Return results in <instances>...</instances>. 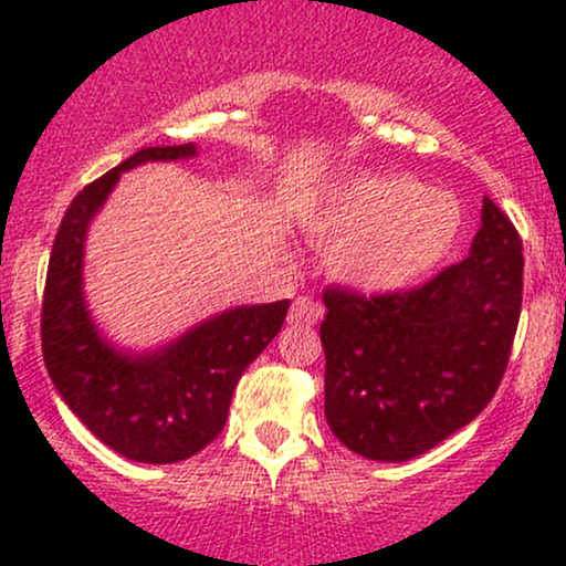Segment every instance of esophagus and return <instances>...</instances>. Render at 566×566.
Listing matches in <instances>:
<instances>
[{
    "instance_id": "1",
    "label": "esophagus",
    "mask_w": 566,
    "mask_h": 566,
    "mask_svg": "<svg viewBox=\"0 0 566 566\" xmlns=\"http://www.w3.org/2000/svg\"><path fill=\"white\" fill-rule=\"evenodd\" d=\"M322 316V305L314 301V297H297L292 303L290 314H287V324L292 327H314Z\"/></svg>"
}]
</instances>
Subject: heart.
<instances>
[{
	"instance_id": "b5f03b06",
	"label": "heart",
	"mask_w": 566,
	"mask_h": 566,
	"mask_svg": "<svg viewBox=\"0 0 566 566\" xmlns=\"http://www.w3.org/2000/svg\"><path fill=\"white\" fill-rule=\"evenodd\" d=\"M463 226L458 199L407 175H361L329 193L311 218L324 242L337 244L329 269L348 287L401 292L444 261Z\"/></svg>"
}]
</instances>
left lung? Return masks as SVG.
<instances>
[{
  "mask_svg": "<svg viewBox=\"0 0 566 566\" xmlns=\"http://www.w3.org/2000/svg\"><path fill=\"white\" fill-rule=\"evenodd\" d=\"M522 239L484 197L471 255L409 292L327 290L324 418L350 452L405 463L495 396L522 311Z\"/></svg>",
  "mask_w": 566,
  "mask_h": 566,
  "instance_id": "left-lung-1",
  "label": "left lung"
}]
</instances>
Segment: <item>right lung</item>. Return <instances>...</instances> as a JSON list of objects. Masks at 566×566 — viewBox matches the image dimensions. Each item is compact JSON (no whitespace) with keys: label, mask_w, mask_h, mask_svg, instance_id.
<instances>
[{"label":"right lung","mask_w":566,"mask_h":566,"mask_svg":"<svg viewBox=\"0 0 566 566\" xmlns=\"http://www.w3.org/2000/svg\"><path fill=\"white\" fill-rule=\"evenodd\" d=\"M199 148L151 146L71 201L55 233L42 301V356L71 412L122 458L178 463L223 431L233 388L274 340L290 301L237 305L151 350L116 348L84 301V242L122 172L146 161L193 159Z\"/></svg>","instance_id":"right-lung-1"}]
</instances>
